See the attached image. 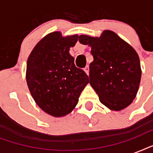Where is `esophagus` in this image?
Here are the masks:
<instances>
[{
	"mask_svg": "<svg viewBox=\"0 0 153 153\" xmlns=\"http://www.w3.org/2000/svg\"><path fill=\"white\" fill-rule=\"evenodd\" d=\"M84 71H85V72H86V74H87L89 75V71H90V69H89V66H88V65H87V66H86V67H85V68H84Z\"/></svg>",
	"mask_w": 153,
	"mask_h": 153,
	"instance_id": "1",
	"label": "esophagus"
}]
</instances>
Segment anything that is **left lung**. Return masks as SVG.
Instances as JSON below:
<instances>
[{
  "label": "left lung",
  "mask_w": 153,
  "mask_h": 153,
  "mask_svg": "<svg viewBox=\"0 0 153 153\" xmlns=\"http://www.w3.org/2000/svg\"><path fill=\"white\" fill-rule=\"evenodd\" d=\"M81 44L91 47L90 83L99 100L109 109L119 111L132 103L140 85L139 56L115 32L105 30L100 37L79 36Z\"/></svg>",
  "instance_id": "left-lung-1"
}]
</instances>
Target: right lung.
Wrapping results in <instances>:
<instances>
[{
    "mask_svg": "<svg viewBox=\"0 0 153 153\" xmlns=\"http://www.w3.org/2000/svg\"><path fill=\"white\" fill-rule=\"evenodd\" d=\"M78 39V35L62 37L59 32L50 33L27 59L26 80L30 93L36 104L53 117L70 114L90 82L86 72L75 67L69 53Z\"/></svg>",
    "mask_w": 153,
    "mask_h": 153,
    "instance_id": "add662e5",
    "label": "right lung"
}]
</instances>
